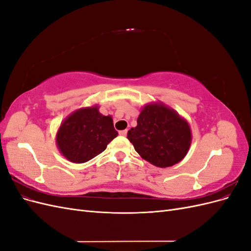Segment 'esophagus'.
<instances>
[{"mask_svg":"<svg viewBox=\"0 0 251 251\" xmlns=\"http://www.w3.org/2000/svg\"><path fill=\"white\" fill-rule=\"evenodd\" d=\"M126 133H127V131H126V130L119 131V135H120V136H126Z\"/></svg>","mask_w":251,"mask_h":251,"instance_id":"esophagus-1","label":"esophagus"}]
</instances>
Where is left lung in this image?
<instances>
[{"label":"left lung","instance_id":"8db88e82","mask_svg":"<svg viewBox=\"0 0 251 251\" xmlns=\"http://www.w3.org/2000/svg\"><path fill=\"white\" fill-rule=\"evenodd\" d=\"M135 151L158 168H169L180 162L192 143L191 127L179 114L162 102L144 105L137 126L127 132Z\"/></svg>","mask_w":251,"mask_h":251}]
</instances>
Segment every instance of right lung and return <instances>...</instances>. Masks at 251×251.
<instances>
[{
    "label": "right lung",
    "instance_id": "obj_1",
    "mask_svg": "<svg viewBox=\"0 0 251 251\" xmlns=\"http://www.w3.org/2000/svg\"><path fill=\"white\" fill-rule=\"evenodd\" d=\"M98 105L81 108L60 125L56 144L60 153L74 163H83L100 155L117 137L111 116L98 111Z\"/></svg>",
    "mask_w": 251,
    "mask_h": 251
}]
</instances>
